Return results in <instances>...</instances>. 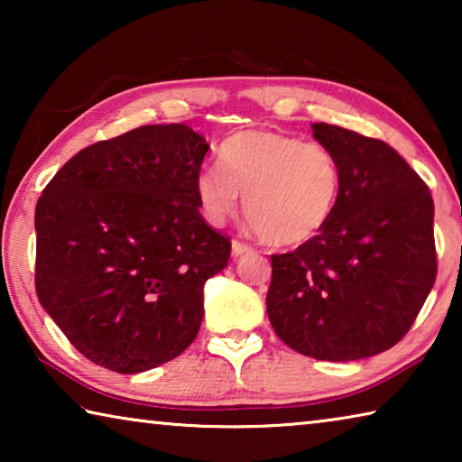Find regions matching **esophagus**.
Returning a JSON list of instances; mask_svg holds the SVG:
<instances>
[{"label":"esophagus","mask_w":462,"mask_h":462,"mask_svg":"<svg viewBox=\"0 0 462 462\" xmlns=\"http://www.w3.org/2000/svg\"><path fill=\"white\" fill-rule=\"evenodd\" d=\"M246 253H253V248H250L246 242L242 240H232V256H242Z\"/></svg>","instance_id":"obj_1"}]
</instances>
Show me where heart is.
I'll list each match as a JSON object with an SVG mask.
<instances>
[{
  "mask_svg": "<svg viewBox=\"0 0 462 462\" xmlns=\"http://www.w3.org/2000/svg\"><path fill=\"white\" fill-rule=\"evenodd\" d=\"M220 169L203 167L195 193L208 222L222 224L245 195V216L273 246L311 240L332 220L342 167L330 148L273 130H245L217 151Z\"/></svg>",
  "mask_w": 462,
  "mask_h": 462,
  "instance_id": "obj_1",
  "label": "heart"
}]
</instances>
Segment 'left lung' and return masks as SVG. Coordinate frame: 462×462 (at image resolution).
<instances>
[{
  "label": "left lung",
  "mask_w": 462,
  "mask_h": 462,
  "mask_svg": "<svg viewBox=\"0 0 462 462\" xmlns=\"http://www.w3.org/2000/svg\"><path fill=\"white\" fill-rule=\"evenodd\" d=\"M311 130L340 161V199L318 236L271 256L267 314L300 355L358 361L400 342L434 287V201L383 140L324 122Z\"/></svg>",
  "instance_id": "left-lung-1"
}]
</instances>
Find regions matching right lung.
I'll use <instances>...</instances> for the list:
<instances>
[{
	"label": "right lung",
	"mask_w": 462,
	"mask_h": 462,
	"mask_svg": "<svg viewBox=\"0 0 462 462\" xmlns=\"http://www.w3.org/2000/svg\"><path fill=\"white\" fill-rule=\"evenodd\" d=\"M209 144L185 124L140 126L77 152L36 203V293L104 369L143 373L195 340L203 285L230 238L199 214Z\"/></svg>",
	"instance_id": "obj_1"
}]
</instances>
